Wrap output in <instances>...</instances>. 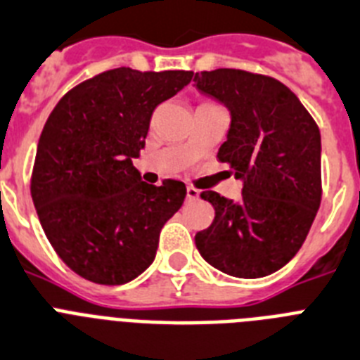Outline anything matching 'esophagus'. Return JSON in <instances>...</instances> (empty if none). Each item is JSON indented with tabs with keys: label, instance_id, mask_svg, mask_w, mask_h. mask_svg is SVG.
Returning <instances> with one entry per match:
<instances>
[{
	"label": "esophagus",
	"instance_id": "1",
	"mask_svg": "<svg viewBox=\"0 0 360 360\" xmlns=\"http://www.w3.org/2000/svg\"><path fill=\"white\" fill-rule=\"evenodd\" d=\"M186 199H188V201H195V199H199V190L193 188V186H188V188H186Z\"/></svg>",
	"mask_w": 360,
	"mask_h": 360
}]
</instances>
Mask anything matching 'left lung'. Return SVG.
<instances>
[{
    "mask_svg": "<svg viewBox=\"0 0 360 360\" xmlns=\"http://www.w3.org/2000/svg\"><path fill=\"white\" fill-rule=\"evenodd\" d=\"M193 81L232 114L217 159L245 181L239 201L201 192V199L215 208V217L195 233L199 254L233 277L274 274L299 252L321 206L317 123L275 77L217 68L195 72Z\"/></svg>",
    "mask_w": 360,
    "mask_h": 360,
    "instance_id": "8db88e82",
    "label": "left lung"
}]
</instances>
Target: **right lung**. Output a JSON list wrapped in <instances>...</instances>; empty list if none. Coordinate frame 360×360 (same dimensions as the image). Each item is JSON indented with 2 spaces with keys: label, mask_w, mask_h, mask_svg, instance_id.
I'll list each match as a JSON object with an SVG mask.
<instances>
[{
  "label": "right lung",
  "mask_w": 360,
  "mask_h": 360,
  "mask_svg": "<svg viewBox=\"0 0 360 360\" xmlns=\"http://www.w3.org/2000/svg\"><path fill=\"white\" fill-rule=\"evenodd\" d=\"M190 70L112 68L68 90L43 127L30 195L46 239L83 279L106 286L152 264L159 233L186 198L181 181L146 184L132 165L155 106Z\"/></svg>",
  "instance_id": "add662e5"
}]
</instances>
